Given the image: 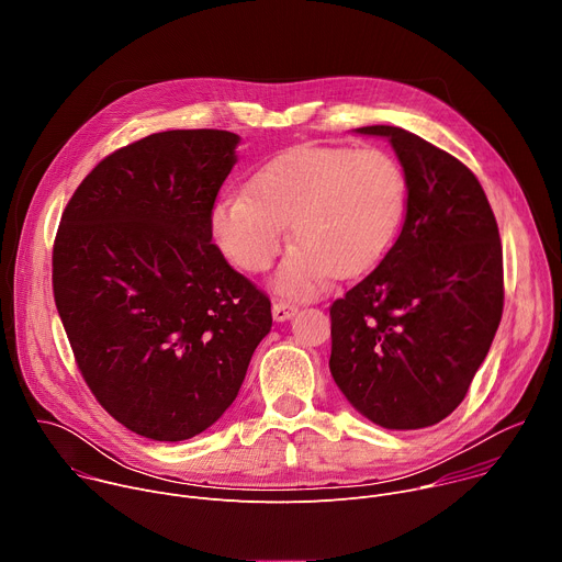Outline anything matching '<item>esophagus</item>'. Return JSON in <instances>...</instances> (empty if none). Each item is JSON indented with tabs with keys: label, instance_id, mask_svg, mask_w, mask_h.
I'll return each instance as SVG.
<instances>
[{
	"label": "esophagus",
	"instance_id": "obj_1",
	"mask_svg": "<svg viewBox=\"0 0 562 562\" xmlns=\"http://www.w3.org/2000/svg\"><path fill=\"white\" fill-rule=\"evenodd\" d=\"M295 313H297V306L293 302H286V300L273 302V319H276V323H284V319H291Z\"/></svg>",
	"mask_w": 562,
	"mask_h": 562
}]
</instances>
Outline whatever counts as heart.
Returning <instances> with one entry per match:
<instances>
[{
  "label": "heart",
  "mask_w": 562,
  "mask_h": 562,
  "mask_svg": "<svg viewBox=\"0 0 562 562\" xmlns=\"http://www.w3.org/2000/svg\"><path fill=\"white\" fill-rule=\"evenodd\" d=\"M407 204L397 159L375 146H297L267 162L245 193L224 195L211 211L217 249L247 273L267 271L295 245L276 286L308 297L336 278L369 271L391 247Z\"/></svg>",
  "instance_id": "b5f03b06"
}]
</instances>
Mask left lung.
<instances>
[{
    "instance_id": "1",
    "label": "left lung",
    "mask_w": 562,
    "mask_h": 562,
    "mask_svg": "<svg viewBox=\"0 0 562 562\" xmlns=\"http://www.w3.org/2000/svg\"><path fill=\"white\" fill-rule=\"evenodd\" d=\"M386 137L407 180V213L382 262L331 313L329 369L349 403L384 429L445 420L467 395L503 317V247L477 178L397 126Z\"/></svg>"
}]
</instances>
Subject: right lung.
Instances as JSON below:
<instances>
[{
  "label": "right lung",
  "mask_w": 562,
  "mask_h": 562,
  "mask_svg": "<svg viewBox=\"0 0 562 562\" xmlns=\"http://www.w3.org/2000/svg\"><path fill=\"white\" fill-rule=\"evenodd\" d=\"M237 142L191 128L117 148L77 187L55 235L53 295L77 369L150 440L209 429L271 331L267 293L211 243Z\"/></svg>",
  "instance_id": "obj_1"
}]
</instances>
